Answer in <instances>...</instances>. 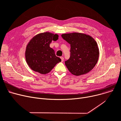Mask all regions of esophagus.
<instances>
[{
  "label": "esophagus",
  "mask_w": 121,
  "mask_h": 121,
  "mask_svg": "<svg viewBox=\"0 0 121 121\" xmlns=\"http://www.w3.org/2000/svg\"><path fill=\"white\" fill-rule=\"evenodd\" d=\"M60 58L61 59V61H62V62L64 61V57H63V56H62V57H60Z\"/></svg>",
  "instance_id": "obj_1"
}]
</instances>
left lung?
<instances>
[{
    "label": "left lung",
    "mask_w": 121,
    "mask_h": 121,
    "mask_svg": "<svg viewBox=\"0 0 121 121\" xmlns=\"http://www.w3.org/2000/svg\"><path fill=\"white\" fill-rule=\"evenodd\" d=\"M63 39L71 44V56L65 62L68 70L79 76L91 71L98 62L99 49L93 37L84 33L63 34Z\"/></svg>",
    "instance_id": "obj_1"
}]
</instances>
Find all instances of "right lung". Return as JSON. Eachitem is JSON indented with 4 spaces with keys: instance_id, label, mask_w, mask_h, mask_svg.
Here are the masks:
<instances>
[{
    "instance_id": "add662e5",
    "label": "right lung",
    "mask_w": 121,
    "mask_h": 121,
    "mask_svg": "<svg viewBox=\"0 0 121 121\" xmlns=\"http://www.w3.org/2000/svg\"><path fill=\"white\" fill-rule=\"evenodd\" d=\"M58 39V35L49 32L38 34L32 38L25 52V60L31 69L41 74H47L61 61L49 47L52 40Z\"/></svg>"
}]
</instances>
